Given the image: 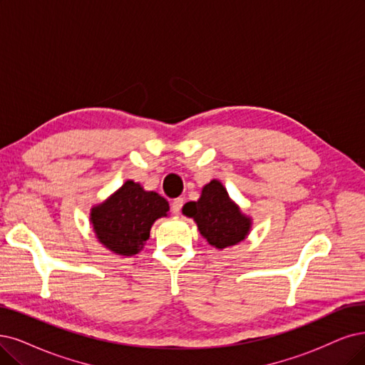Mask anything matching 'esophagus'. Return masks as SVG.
Masks as SVG:
<instances>
[{
	"label": "esophagus",
	"mask_w": 365,
	"mask_h": 365,
	"mask_svg": "<svg viewBox=\"0 0 365 365\" xmlns=\"http://www.w3.org/2000/svg\"><path fill=\"white\" fill-rule=\"evenodd\" d=\"M182 206H183V198L179 197V198H174L173 203H171V210L174 215H179L180 210H182Z\"/></svg>",
	"instance_id": "1"
}]
</instances>
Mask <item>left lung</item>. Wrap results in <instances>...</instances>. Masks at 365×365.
Instances as JSON below:
<instances>
[{"instance_id": "1", "label": "left lung", "mask_w": 365, "mask_h": 365, "mask_svg": "<svg viewBox=\"0 0 365 365\" xmlns=\"http://www.w3.org/2000/svg\"><path fill=\"white\" fill-rule=\"evenodd\" d=\"M183 213L194 218L201 236L218 250L239 244L251 228V218L240 212L220 180L207 183L198 201L183 206Z\"/></svg>"}]
</instances>
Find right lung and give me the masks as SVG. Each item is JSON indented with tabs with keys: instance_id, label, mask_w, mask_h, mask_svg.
I'll return each instance as SVG.
<instances>
[{
	"instance_id": "add662e5",
	"label": "right lung",
	"mask_w": 365,
	"mask_h": 365,
	"mask_svg": "<svg viewBox=\"0 0 365 365\" xmlns=\"http://www.w3.org/2000/svg\"><path fill=\"white\" fill-rule=\"evenodd\" d=\"M168 201L140 183L128 180L90 213L93 230L101 244L120 255H133L150 237L153 222L167 217Z\"/></svg>"
}]
</instances>
